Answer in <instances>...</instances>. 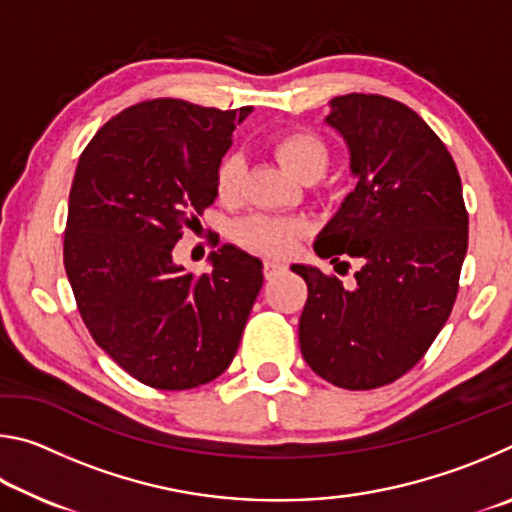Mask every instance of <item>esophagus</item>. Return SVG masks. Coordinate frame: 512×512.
<instances>
[{
	"label": "esophagus",
	"mask_w": 512,
	"mask_h": 512,
	"mask_svg": "<svg viewBox=\"0 0 512 512\" xmlns=\"http://www.w3.org/2000/svg\"><path fill=\"white\" fill-rule=\"evenodd\" d=\"M284 271V264L277 262V259H266L264 262V277L266 280H273V277H277Z\"/></svg>",
	"instance_id": "1"
}]
</instances>
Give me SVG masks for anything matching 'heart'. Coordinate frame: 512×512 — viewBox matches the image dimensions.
<instances>
[{"label":"heart","mask_w":512,"mask_h":512,"mask_svg":"<svg viewBox=\"0 0 512 512\" xmlns=\"http://www.w3.org/2000/svg\"><path fill=\"white\" fill-rule=\"evenodd\" d=\"M271 151L282 167L293 173L302 183H314L323 176L329 164V146L320 135L307 128L280 133L271 142ZM241 176H244V160L230 153L219 162L214 176L216 196L223 203H232L241 192ZM239 244H244L266 255H289L298 246L302 237V223L293 219H280V216L255 214L241 221L235 230Z\"/></svg>","instance_id":"obj_1"}]
</instances>
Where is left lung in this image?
<instances>
[{
  "label": "left lung",
  "instance_id": "obj_1",
  "mask_svg": "<svg viewBox=\"0 0 512 512\" xmlns=\"http://www.w3.org/2000/svg\"><path fill=\"white\" fill-rule=\"evenodd\" d=\"M329 106L325 121L348 142L359 183L314 250L332 264L352 257L359 271L343 287L314 266H291L309 291L300 350L329 384L370 391L406 375L452 314L467 210L454 158L418 112L357 92Z\"/></svg>",
  "mask_w": 512,
  "mask_h": 512
}]
</instances>
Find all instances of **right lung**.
I'll return each mask as SVG.
<instances>
[{
	"label": "right lung",
	"mask_w": 512,
	"mask_h": 512,
	"mask_svg": "<svg viewBox=\"0 0 512 512\" xmlns=\"http://www.w3.org/2000/svg\"><path fill=\"white\" fill-rule=\"evenodd\" d=\"M250 110L142 101L103 124L79 158L67 280L92 339L151 388L187 391L219 377L262 289V262L235 246L212 253L201 275L173 262L183 230L214 203L216 167Z\"/></svg>",
	"instance_id": "add662e5"
}]
</instances>
